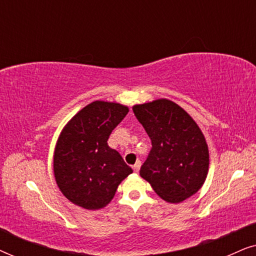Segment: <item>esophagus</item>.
Masks as SVG:
<instances>
[{"label":"esophagus","mask_w":256,"mask_h":256,"mask_svg":"<svg viewBox=\"0 0 256 256\" xmlns=\"http://www.w3.org/2000/svg\"><path fill=\"white\" fill-rule=\"evenodd\" d=\"M140 168H141V162H140V160H138V162L134 164V166H132V169H134L135 172H138Z\"/></svg>","instance_id":"1"}]
</instances>
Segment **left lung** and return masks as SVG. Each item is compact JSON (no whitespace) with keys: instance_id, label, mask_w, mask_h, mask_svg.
Instances as JSON below:
<instances>
[{"instance_id":"obj_1","label":"left lung","mask_w":256,"mask_h":256,"mask_svg":"<svg viewBox=\"0 0 256 256\" xmlns=\"http://www.w3.org/2000/svg\"><path fill=\"white\" fill-rule=\"evenodd\" d=\"M132 112L152 146L140 176L168 202L177 204L197 194L208 177L210 155L196 121L168 99L135 104Z\"/></svg>"}]
</instances>
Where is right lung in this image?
<instances>
[{
	"label": "right lung",
	"instance_id": "obj_1",
	"mask_svg": "<svg viewBox=\"0 0 256 256\" xmlns=\"http://www.w3.org/2000/svg\"><path fill=\"white\" fill-rule=\"evenodd\" d=\"M128 112L124 104L93 101L62 128L56 143L54 172L59 190L73 204L93 211L104 208L132 172L107 143Z\"/></svg>",
	"mask_w": 256,
	"mask_h": 256
}]
</instances>
